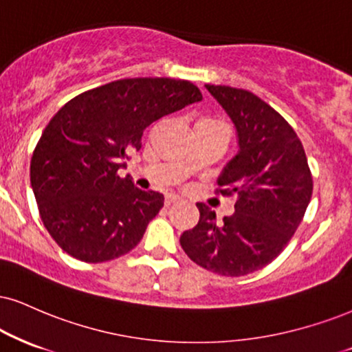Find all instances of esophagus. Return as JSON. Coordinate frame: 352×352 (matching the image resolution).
Listing matches in <instances>:
<instances>
[{"instance_id":"1","label":"esophagus","mask_w":352,"mask_h":352,"mask_svg":"<svg viewBox=\"0 0 352 352\" xmlns=\"http://www.w3.org/2000/svg\"><path fill=\"white\" fill-rule=\"evenodd\" d=\"M181 201H183V199L175 196V194H169V196L164 197V204H166V206H171V204H176V202H181Z\"/></svg>"}]
</instances>
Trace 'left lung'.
<instances>
[{"mask_svg":"<svg viewBox=\"0 0 352 352\" xmlns=\"http://www.w3.org/2000/svg\"><path fill=\"white\" fill-rule=\"evenodd\" d=\"M207 89L238 132L240 151L215 190L235 197V214L220 223L215 212L197 204L199 223L179 243L201 267L238 277L264 267L287 246L309 207L314 179L300 138L279 112L246 89Z\"/></svg>","mask_w":352,"mask_h":352,"instance_id":"1","label":"left lung"}]
</instances>
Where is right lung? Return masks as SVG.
I'll return each mask as SVG.
<instances>
[{
	"mask_svg": "<svg viewBox=\"0 0 352 352\" xmlns=\"http://www.w3.org/2000/svg\"><path fill=\"white\" fill-rule=\"evenodd\" d=\"M201 99L186 80L125 78L78 94L52 117L34 148L30 184L65 253L104 263L135 248L164 197L133 188L119 169L150 124Z\"/></svg>",
	"mask_w": 352,
	"mask_h": 352,
	"instance_id": "1",
	"label": "right lung"
}]
</instances>
